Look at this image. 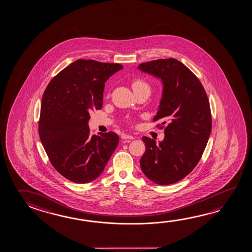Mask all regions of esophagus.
<instances>
[{"instance_id":"esophagus-1","label":"esophagus","mask_w":252,"mask_h":252,"mask_svg":"<svg viewBox=\"0 0 252 252\" xmlns=\"http://www.w3.org/2000/svg\"><path fill=\"white\" fill-rule=\"evenodd\" d=\"M121 138H122L123 140H126V139L132 140V139H133V136H132V135H129V134H122Z\"/></svg>"}]
</instances>
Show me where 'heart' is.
<instances>
[{
    "label": "heart",
    "mask_w": 252,
    "mask_h": 252,
    "mask_svg": "<svg viewBox=\"0 0 252 252\" xmlns=\"http://www.w3.org/2000/svg\"><path fill=\"white\" fill-rule=\"evenodd\" d=\"M132 88L133 91L143 89V88H149V84L146 81L141 78L133 79L132 81Z\"/></svg>",
    "instance_id": "obj_1"
}]
</instances>
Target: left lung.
Returning <instances> with one entry per match:
<instances>
[{"instance_id":"obj_1","label":"left lung","mask_w":252,"mask_h":252,"mask_svg":"<svg viewBox=\"0 0 252 252\" xmlns=\"http://www.w3.org/2000/svg\"><path fill=\"white\" fill-rule=\"evenodd\" d=\"M139 69L161 79L163 93L153 120L168 122L159 144L142 137L140 168L151 181L168 186L186 178L202 157L212 130L210 103L198 77L176 59L144 62Z\"/></svg>"}]
</instances>
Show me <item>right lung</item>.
<instances>
[{"instance_id": "1", "label": "right lung", "mask_w": 252, "mask_h": 252, "mask_svg": "<svg viewBox=\"0 0 252 252\" xmlns=\"http://www.w3.org/2000/svg\"><path fill=\"white\" fill-rule=\"evenodd\" d=\"M123 68L119 63L80 59L48 83L42 97L38 133L54 169L86 184L99 177L120 138L114 132L91 135L88 121L102 109L104 83Z\"/></svg>"}]
</instances>
